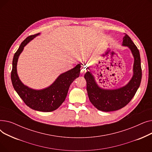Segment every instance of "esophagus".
I'll return each instance as SVG.
<instances>
[{"instance_id": "obj_1", "label": "esophagus", "mask_w": 152, "mask_h": 152, "mask_svg": "<svg viewBox=\"0 0 152 152\" xmlns=\"http://www.w3.org/2000/svg\"><path fill=\"white\" fill-rule=\"evenodd\" d=\"M86 71V69H84V70H83V72H84V71Z\"/></svg>"}]
</instances>
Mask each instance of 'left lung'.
I'll return each instance as SVG.
<instances>
[{"instance_id": "8db88e82", "label": "left lung", "mask_w": 152, "mask_h": 152, "mask_svg": "<svg viewBox=\"0 0 152 152\" xmlns=\"http://www.w3.org/2000/svg\"><path fill=\"white\" fill-rule=\"evenodd\" d=\"M123 45L129 48L134 58V75L128 84L117 89H103L99 87L90 71L86 72L84 75L87 94L91 102L95 107L103 111H116L125 107L132 100L140 84L142 68L139 51L126 34L123 37Z\"/></svg>"}]
</instances>
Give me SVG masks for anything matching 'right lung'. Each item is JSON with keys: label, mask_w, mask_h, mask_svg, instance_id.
Wrapping results in <instances>:
<instances>
[{"label": "right lung", "mask_w": 152, "mask_h": 152, "mask_svg": "<svg viewBox=\"0 0 152 152\" xmlns=\"http://www.w3.org/2000/svg\"><path fill=\"white\" fill-rule=\"evenodd\" d=\"M39 34L26 37L15 52L12 62L11 80L14 89L27 106L34 110L50 112L57 110L65 101L71 84L80 74L81 65L78 64L74 68L60 75L50 86L45 89L34 90L24 85L17 74L18 59L24 47Z\"/></svg>", "instance_id": "add662e5"}]
</instances>
